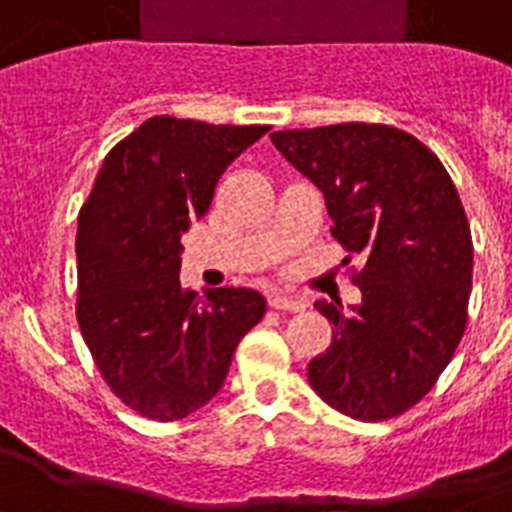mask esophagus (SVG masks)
Here are the masks:
<instances>
[{"label":"esophagus","mask_w":512,"mask_h":512,"mask_svg":"<svg viewBox=\"0 0 512 512\" xmlns=\"http://www.w3.org/2000/svg\"><path fill=\"white\" fill-rule=\"evenodd\" d=\"M268 305L273 307V310H284V313H302V310H305V302H302V299L284 297V294H270Z\"/></svg>","instance_id":"34e87169"}]
</instances>
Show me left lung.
I'll return each instance as SVG.
<instances>
[{"instance_id":"8db88e82","label":"left lung","mask_w":512,"mask_h":512,"mask_svg":"<svg viewBox=\"0 0 512 512\" xmlns=\"http://www.w3.org/2000/svg\"><path fill=\"white\" fill-rule=\"evenodd\" d=\"M323 191L331 236L363 268V302L344 315L315 302L334 339L307 365L326 405L357 421H389L421 402L458 350L473 276L471 226L442 160L413 134L381 123L292 128L270 136Z\"/></svg>"}]
</instances>
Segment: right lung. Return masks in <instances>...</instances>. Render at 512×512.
Returning a JSON list of instances; mask_svg holds the SVG:
<instances>
[{
	"instance_id": "obj_1",
	"label": "right lung",
	"mask_w": 512,
	"mask_h": 512,
	"mask_svg": "<svg viewBox=\"0 0 512 512\" xmlns=\"http://www.w3.org/2000/svg\"><path fill=\"white\" fill-rule=\"evenodd\" d=\"M270 126L155 115L107 152L78 213L76 318L99 373L147 421L213 400L263 294L181 289V234L205 218L223 170Z\"/></svg>"
}]
</instances>
